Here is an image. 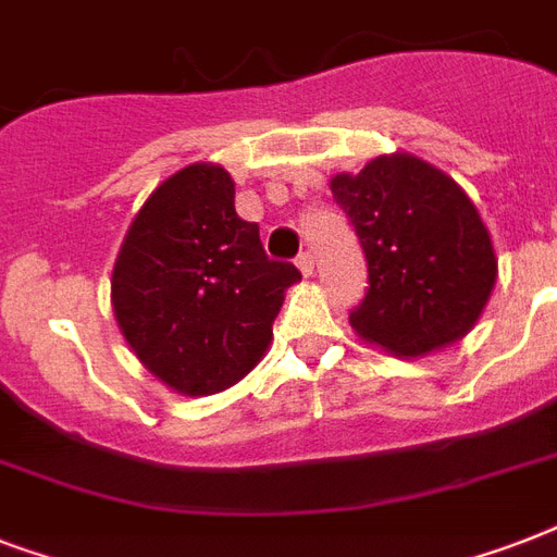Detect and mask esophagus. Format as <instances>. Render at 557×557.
<instances>
[{
  "label": "esophagus",
  "mask_w": 557,
  "mask_h": 557,
  "mask_svg": "<svg viewBox=\"0 0 557 557\" xmlns=\"http://www.w3.org/2000/svg\"><path fill=\"white\" fill-rule=\"evenodd\" d=\"M297 269L304 271V274H312L314 271V253L312 251H300L297 253Z\"/></svg>",
  "instance_id": "obj_1"
}]
</instances>
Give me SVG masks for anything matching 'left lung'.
<instances>
[{
	"mask_svg": "<svg viewBox=\"0 0 557 557\" xmlns=\"http://www.w3.org/2000/svg\"><path fill=\"white\" fill-rule=\"evenodd\" d=\"M330 187L367 260L352 330L410 358L462 338L492 295L497 260L457 182L413 156H384Z\"/></svg>",
	"mask_w": 557,
	"mask_h": 557,
	"instance_id": "obj_1",
	"label": "left lung"
}]
</instances>
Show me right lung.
I'll list each match as a JSON object with an SVG mask.
<instances>
[{"label":"right lung","mask_w":557,"mask_h":557,"mask_svg":"<svg viewBox=\"0 0 557 557\" xmlns=\"http://www.w3.org/2000/svg\"><path fill=\"white\" fill-rule=\"evenodd\" d=\"M300 280L271 260L260 225L234 208L222 168L193 164L152 190L112 271L117 326L168 387L208 396L262 358L283 292Z\"/></svg>","instance_id":"obj_1"}]
</instances>
